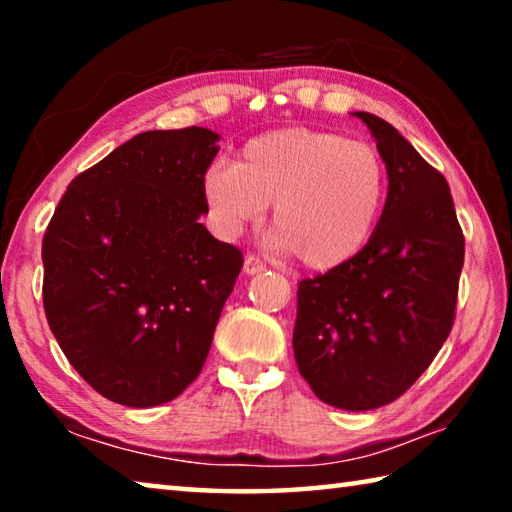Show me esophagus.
<instances>
[{
  "mask_svg": "<svg viewBox=\"0 0 512 512\" xmlns=\"http://www.w3.org/2000/svg\"><path fill=\"white\" fill-rule=\"evenodd\" d=\"M244 271L248 275H257V273H264L266 271V264L259 259L257 255H246L244 259Z\"/></svg>",
  "mask_w": 512,
  "mask_h": 512,
  "instance_id": "esophagus-1",
  "label": "esophagus"
}]
</instances>
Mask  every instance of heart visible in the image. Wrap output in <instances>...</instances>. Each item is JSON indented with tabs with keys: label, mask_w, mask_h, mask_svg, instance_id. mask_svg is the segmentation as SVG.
<instances>
[{
	"label": "heart",
	"mask_w": 512,
	"mask_h": 512,
	"mask_svg": "<svg viewBox=\"0 0 512 512\" xmlns=\"http://www.w3.org/2000/svg\"><path fill=\"white\" fill-rule=\"evenodd\" d=\"M203 192L223 230L237 232L271 205L275 237L316 271L361 253L386 198L375 146L314 128H282L250 140L239 162L205 173Z\"/></svg>",
	"instance_id": "b5f03b06"
}]
</instances>
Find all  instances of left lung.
<instances>
[{
	"mask_svg": "<svg viewBox=\"0 0 512 512\" xmlns=\"http://www.w3.org/2000/svg\"><path fill=\"white\" fill-rule=\"evenodd\" d=\"M354 115L386 162V205L361 253L298 284L293 354L318 400L370 411L409 391L452 332L465 239L443 173L388 121Z\"/></svg>",
	"mask_w": 512,
	"mask_h": 512,
	"instance_id": "1",
	"label": "left lung"
}]
</instances>
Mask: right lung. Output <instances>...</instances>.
<instances>
[{
	"mask_svg": "<svg viewBox=\"0 0 512 512\" xmlns=\"http://www.w3.org/2000/svg\"><path fill=\"white\" fill-rule=\"evenodd\" d=\"M219 135L149 131L79 173L42 239L47 323L110 402H171L198 377L244 266L203 223Z\"/></svg>",
	"mask_w": 512,
	"mask_h": 512,
	"instance_id": "1",
	"label": "right lung"
}]
</instances>
